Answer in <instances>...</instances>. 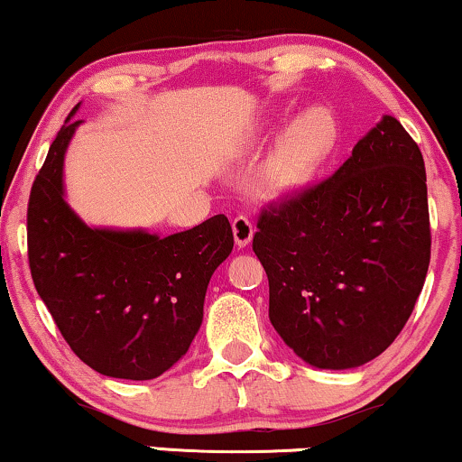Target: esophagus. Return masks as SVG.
I'll return each mask as SVG.
<instances>
[{"label":"esophagus","instance_id":"esophagus-1","mask_svg":"<svg viewBox=\"0 0 462 462\" xmlns=\"http://www.w3.org/2000/svg\"><path fill=\"white\" fill-rule=\"evenodd\" d=\"M232 232H235V243L238 249L247 247L254 238V224L247 219L245 215H238L232 221Z\"/></svg>","mask_w":462,"mask_h":462}]
</instances>
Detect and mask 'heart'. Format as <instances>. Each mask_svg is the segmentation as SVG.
<instances>
[{
    "label": "heart",
    "mask_w": 462,
    "mask_h": 462,
    "mask_svg": "<svg viewBox=\"0 0 462 462\" xmlns=\"http://www.w3.org/2000/svg\"><path fill=\"white\" fill-rule=\"evenodd\" d=\"M337 142V122L325 107H312L294 118L271 154L264 170V189L273 199L305 191Z\"/></svg>",
    "instance_id": "b5f03b06"
}]
</instances>
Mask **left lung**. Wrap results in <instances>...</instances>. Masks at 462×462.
<instances>
[{
  "instance_id": "left-lung-1",
  "label": "left lung",
  "mask_w": 462,
  "mask_h": 462,
  "mask_svg": "<svg viewBox=\"0 0 462 462\" xmlns=\"http://www.w3.org/2000/svg\"><path fill=\"white\" fill-rule=\"evenodd\" d=\"M254 252L269 277L271 325L305 364L346 370L379 357L430 263L418 143L383 116L331 178L263 210Z\"/></svg>"
}]
</instances>
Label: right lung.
<instances>
[{
	"instance_id": "1",
	"label": "right lung",
	"mask_w": 462,
	"mask_h": 462,
	"mask_svg": "<svg viewBox=\"0 0 462 462\" xmlns=\"http://www.w3.org/2000/svg\"><path fill=\"white\" fill-rule=\"evenodd\" d=\"M77 109L32 185V280L83 364L111 379H157L189 351L202 325L210 277L235 247L230 221L215 215L163 238L81 221L64 198V154L81 125Z\"/></svg>"
}]
</instances>
